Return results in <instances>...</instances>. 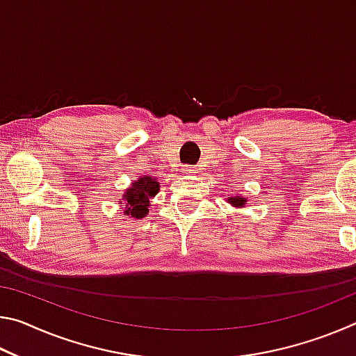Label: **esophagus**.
Here are the masks:
<instances>
[{"instance_id": "34e87169", "label": "esophagus", "mask_w": 356, "mask_h": 356, "mask_svg": "<svg viewBox=\"0 0 356 356\" xmlns=\"http://www.w3.org/2000/svg\"><path fill=\"white\" fill-rule=\"evenodd\" d=\"M195 171L196 170L193 166H184V172H186V174H193Z\"/></svg>"}]
</instances>
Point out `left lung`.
Masks as SVG:
<instances>
[{
  "label": "left lung",
  "instance_id": "obj_1",
  "mask_svg": "<svg viewBox=\"0 0 356 356\" xmlns=\"http://www.w3.org/2000/svg\"><path fill=\"white\" fill-rule=\"evenodd\" d=\"M229 202H231L232 206H236V207H243L246 200L242 196H236V197H229Z\"/></svg>",
  "mask_w": 356,
  "mask_h": 356
}]
</instances>
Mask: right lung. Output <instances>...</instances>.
<instances>
[{
    "mask_svg": "<svg viewBox=\"0 0 356 356\" xmlns=\"http://www.w3.org/2000/svg\"><path fill=\"white\" fill-rule=\"evenodd\" d=\"M160 185L152 177H141L138 182L131 185V188L125 191L124 200L127 202L125 213L134 218H143L147 213L149 200L159 193Z\"/></svg>",
    "mask_w": 356,
    "mask_h": 356,
    "instance_id": "right-lung-1",
    "label": "right lung"
}]
</instances>
